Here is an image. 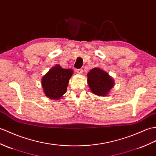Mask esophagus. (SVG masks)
Instances as JSON below:
<instances>
[{
  "mask_svg": "<svg viewBox=\"0 0 156 156\" xmlns=\"http://www.w3.org/2000/svg\"><path fill=\"white\" fill-rule=\"evenodd\" d=\"M76 72L78 74H82L83 73V70L82 69H76Z\"/></svg>",
  "mask_w": 156,
  "mask_h": 156,
  "instance_id": "esophagus-1",
  "label": "esophagus"
}]
</instances>
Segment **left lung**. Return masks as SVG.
<instances>
[{
  "instance_id": "obj_1",
  "label": "left lung",
  "mask_w": 156,
  "mask_h": 156,
  "mask_svg": "<svg viewBox=\"0 0 156 156\" xmlns=\"http://www.w3.org/2000/svg\"><path fill=\"white\" fill-rule=\"evenodd\" d=\"M88 86L93 94L100 96L108 94L110 90L114 86V81L106 72L99 68H94L88 74Z\"/></svg>"
}]
</instances>
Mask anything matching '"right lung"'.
<instances>
[{
	"label": "right lung",
	"instance_id": "1",
	"mask_svg": "<svg viewBox=\"0 0 156 156\" xmlns=\"http://www.w3.org/2000/svg\"><path fill=\"white\" fill-rule=\"evenodd\" d=\"M72 74L73 70L64 69L59 64L50 68L41 81L45 95L50 99L59 100L66 92L68 82Z\"/></svg>",
	"mask_w": 156,
	"mask_h": 156
}]
</instances>
